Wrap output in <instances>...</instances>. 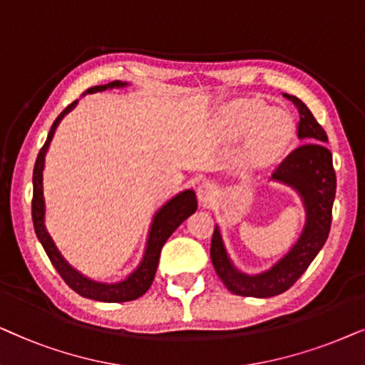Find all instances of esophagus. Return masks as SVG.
Segmentation results:
<instances>
[{
	"label": "esophagus",
	"mask_w": 365,
	"mask_h": 365,
	"mask_svg": "<svg viewBox=\"0 0 365 365\" xmlns=\"http://www.w3.org/2000/svg\"><path fill=\"white\" fill-rule=\"evenodd\" d=\"M197 197H198V200H200L202 205H210V203L215 202V198H217L215 185H212V183H208V182L202 183L197 190Z\"/></svg>",
	"instance_id": "1"
}]
</instances>
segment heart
<instances>
[{
    "instance_id": "obj_1",
    "label": "heart",
    "mask_w": 365,
    "mask_h": 365,
    "mask_svg": "<svg viewBox=\"0 0 365 365\" xmlns=\"http://www.w3.org/2000/svg\"><path fill=\"white\" fill-rule=\"evenodd\" d=\"M223 128L232 135L254 130L249 145L252 162L262 163L280 152L294 137V121L285 111H269L264 101L250 100L228 108L222 118Z\"/></svg>"
}]
</instances>
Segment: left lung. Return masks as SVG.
Returning a JSON list of instances; mask_svg holds the SVG:
<instances>
[{"label": "left lung", "mask_w": 365, "mask_h": 365, "mask_svg": "<svg viewBox=\"0 0 365 365\" xmlns=\"http://www.w3.org/2000/svg\"><path fill=\"white\" fill-rule=\"evenodd\" d=\"M284 96L292 101L299 111L297 135L304 143L282 160L275 168L274 178L294 187L302 195L307 208V223L294 249L279 264L260 275H245L235 270L223 249L220 232L218 228L213 230L210 257L217 275L232 294L244 297H274L292 287L324 247L332 223L337 180L332 153L325 147L327 133L302 101L292 95L284 93Z\"/></svg>", "instance_id": "1"}]
</instances>
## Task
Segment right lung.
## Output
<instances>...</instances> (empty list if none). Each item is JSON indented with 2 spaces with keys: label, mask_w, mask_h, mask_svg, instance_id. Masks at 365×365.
<instances>
[{
  "label": "right lung",
  "mask_w": 365,
  "mask_h": 365,
  "mask_svg": "<svg viewBox=\"0 0 365 365\" xmlns=\"http://www.w3.org/2000/svg\"><path fill=\"white\" fill-rule=\"evenodd\" d=\"M126 83H121L120 80L111 81L108 85L95 86V88L88 90L91 91H103L106 88H113V86H125ZM78 103V100L73 101L66 106L65 110L58 115V118L53 121L50 133L45 145H43L40 153L36 157L35 170H33V200H31V217H33V225H35V232L38 240L41 242L43 249H45L48 259L51 260L53 267H55L58 274L61 275V279L66 282L68 287L75 290L76 294H80L81 297L100 300V302H128V300H135L147 292L155 279V272L158 267L160 252L165 242L172 233L177 230V227L185 220L187 217H190L193 212L197 210V198L195 193L192 190L182 192L180 195L172 198L167 205H163L162 210H158L157 215L153 218L152 230H150L148 242H147V250H145V257L142 264L137 270L133 272L128 279L120 282V284H100V282H93L86 279L81 274H78L75 269H71L63 259L60 252L53 244L51 237L48 235L45 228V200H43V167H45V155L46 150L50 147V142L55 133L58 123H60L63 116L70 111L73 106Z\"/></svg>",
  "instance_id": "add662e5"
}]
</instances>
